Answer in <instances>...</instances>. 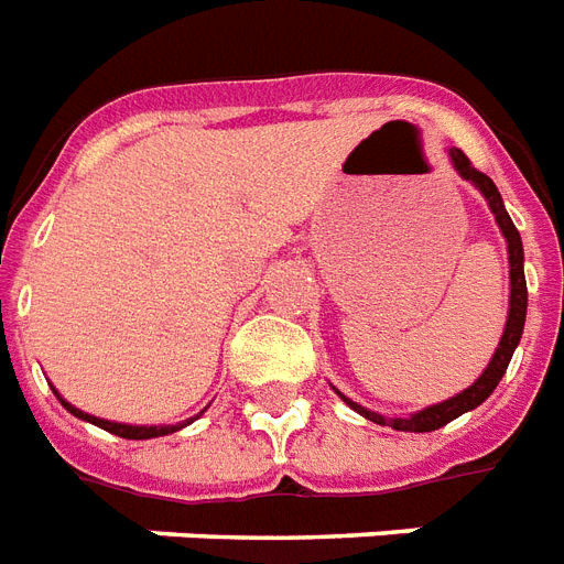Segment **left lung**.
I'll list each match as a JSON object with an SVG mask.
<instances>
[{
    "mask_svg": "<svg viewBox=\"0 0 564 564\" xmlns=\"http://www.w3.org/2000/svg\"><path fill=\"white\" fill-rule=\"evenodd\" d=\"M451 161H454L456 172L463 175L465 181H471L474 187L480 189L486 195V202H489L491 213H495V219H498L500 230H503V237H507L509 246V281H512V292H509V318H507V330L500 336V345L495 357H491L489 369L482 371L477 377V383L468 386L465 392H459L451 401H442L436 406H427V410L415 412L410 419H383V415H377V412L366 410L360 403L348 401L343 394V401L357 410L360 415H366L375 424H386V427L403 430V433H430V430L445 427L447 421L459 419L463 412L474 410V406H480L491 392H495V386L500 383V377L507 371L509 360H512V354H516L518 343H521V334H524V318H527V281H524V246H521V234L516 230L512 219H509L507 207H503V198H500L498 187H495V181L489 175H482L480 170H474L471 161L465 158L463 149H454L451 152Z\"/></svg>",
    "mask_w": 564,
    "mask_h": 564,
    "instance_id": "1",
    "label": "left lung"
}]
</instances>
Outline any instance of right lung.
<instances>
[{
  "mask_svg": "<svg viewBox=\"0 0 564 564\" xmlns=\"http://www.w3.org/2000/svg\"><path fill=\"white\" fill-rule=\"evenodd\" d=\"M61 403H64L66 410L73 412V415H78V419L90 421V424H96V427L108 430V433H113V436H122V438H154V436H166V433H175V430L184 427V424H178V427H131V424H117V421H105V419H96V415H87V412L75 410L73 403H66L64 398H61Z\"/></svg>",
  "mask_w": 564,
  "mask_h": 564,
  "instance_id": "1",
  "label": "right lung"
}]
</instances>
